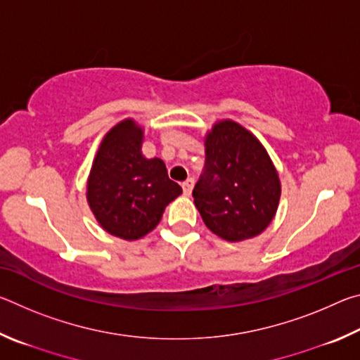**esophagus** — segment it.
<instances>
[{
    "label": "esophagus",
    "mask_w": 360,
    "mask_h": 360,
    "mask_svg": "<svg viewBox=\"0 0 360 360\" xmlns=\"http://www.w3.org/2000/svg\"><path fill=\"white\" fill-rule=\"evenodd\" d=\"M193 184H195V181L192 178H188L186 182H182V191H184V195H187V197L192 193Z\"/></svg>",
    "instance_id": "obj_1"
}]
</instances>
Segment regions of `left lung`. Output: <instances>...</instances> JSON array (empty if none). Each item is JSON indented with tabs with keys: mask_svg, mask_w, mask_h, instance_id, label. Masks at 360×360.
<instances>
[{
	"mask_svg": "<svg viewBox=\"0 0 360 360\" xmlns=\"http://www.w3.org/2000/svg\"><path fill=\"white\" fill-rule=\"evenodd\" d=\"M203 174L193 203L212 233L225 241L260 235L276 214L281 182L264 146L233 120L214 124L205 138Z\"/></svg>",
	"mask_w": 360,
	"mask_h": 360,
	"instance_id": "left-lung-1",
	"label": "left lung"
}]
</instances>
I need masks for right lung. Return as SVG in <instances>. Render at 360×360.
<instances>
[{"label": "right lung", "mask_w": 360, "mask_h": 360, "mask_svg": "<svg viewBox=\"0 0 360 360\" xmlns=\"http://www.w3.org/2000/svg\"><path fill=\"white\" fill-rule=\"evenodd\" d=\"M144 131L133 119L109 130L94 158L87 202L108 233L122 240L143 238L160 222L167 205L182 193L168 178L160 158L141 154Z\"/></svg>", "instance_id": "right-lung-1"}]
</instances>
